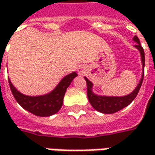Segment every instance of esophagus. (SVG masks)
Masks as SVG:
<instances>
[{
  "label": "esophagus",
  "instance_id": "obj_1",
  "mask_svg": "<svg viewBox=\"0 0 155 155\" xmlns=\"http://www.w3.org/2000/svg\"><path fill=\"white\" fill-rule=\"evenodd\" d=\"M78 73H79L80 74H83V71H82V70H81V69H79V70H78Z\"/></svg>",
  "mask_w": 155,
  "mask_h": 155
}]
</instances>
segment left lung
<instances>
[{
	"instance_id": "left-lung-1",
	"label": "left lung",
	"mask_w": 155,
	"mask_h": 155,
	"mask_svg": "<svg viewBox=\"0 0 155 155\" xmlns=\"http://www.w3.org/2000/svg\"><path fill=\"white\" fill-rule=\"evenodd\" d=\"M134 41L137 42V44L135 45V48L139 50L140 55H141V61H142V65H143V74H142V77L140 79L139 83L137 84V88L134 90L130 94L127 95V96H123V97H108V96H98L92 91V87H93V83L91 81L88 80V78L84 77L86 82H87V95H88V98L89 101L91 103V105L94 109H96L97 111L103 113V114H114L116 112H118L120 110H121L122 108L128 106L137 97V93L139 91L142 82H143V79H144V67H145V52L144 49L142 48L139 39L137 38V36H134L133 38Z\"/></svg>"
}]
</instances>
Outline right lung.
Returning a JSON list of instances; mask_svg holds the SVG:
<instances>
[{
  "instance_id": "right-lung-1",
  "label": "right lung",
  "mask_w": 155,
  "mask_h": 155,
  "mask_svg": "<svg viewBox=\"0 0 155 155\" xmlns=\"http://www.w3.org/2000/svg\"><path fill=\"white\" fill-rule=\"evenodd\" d=\"M76 76L77 74L74 72L64 76L51 92L46 95L35 97L22 94L13 86L9 79L8 83L15 99L24 109L37 116L47 117L57 114L60 110L63 105L64 96L66 91V89Z\"/></svg>"
}]
</instances>
